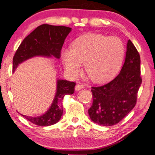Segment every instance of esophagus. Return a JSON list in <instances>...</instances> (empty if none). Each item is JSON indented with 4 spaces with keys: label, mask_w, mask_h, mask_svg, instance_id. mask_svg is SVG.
<instances>
[{
    "label": "esophagus",
    "mask_w": 155,
    "mask_h": 155,
    "mask_svg": "<svg viewBox=\"0 0 155 155\" xmlns=\"http://www.w3.org/2000/svg\"><path fill=\"white\" fill-rule=\"evenodd\" d=\"M84 85L83 84H77L76 85V86H75V90L76 91H79V90H81V88H84Z\"/></svg>",
    "instance_id": "1"
}]
</instances>
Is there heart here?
<instances>
[{"label":"heart","mask_w":155,"mask_h":155,"mask_svg":"<svg viewBox=\"0 0 155 155\" xmlns=\"http://www.w3.org/2000/svg\"><path fill=\"white\" fill-rule=\"evenodd\" d=\"M125 55V45L121 38L90 33L76 39L73 48H64L61 57L69 74L77 77L84 63L91 79L97 82L108 80L120 68Z\"/></svg>","instance_id":"heart-1"}]
</instances>
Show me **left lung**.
I'll use <instances>...</instances> for the list:
<instances>
[{
  "mask_svg": "<svg viewBox=\"0 0 155 155\" xmlns=\"http://www.w3.org/2000/svg\"><path fill=\"white\" fill-rule=\"evenodd\" d=\"M125 62L118 75L101 86H93V104L88 110L91 120L110 126L121 121L136 104L142 78L140 58L130 40L127 43Z\"/></svg>",
  "mask_w": 155,
  "mask_h": 155,
  "instance_id": "obj_1",
  "label": "left lung"
}]
</instances>
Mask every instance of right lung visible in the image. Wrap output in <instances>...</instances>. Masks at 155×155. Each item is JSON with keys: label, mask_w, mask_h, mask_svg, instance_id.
<instances>
[{"label": "right lung", "mask_w": 155, "mask_h": 155, "mask_svg": "<svg viewBox=\"0 0 155 155\" xmlns=\"http://www.w3.org/2000/svg\"><path fill=\"white\" fill-rule=\"evenodd\" d=\"M71 31V28L64 26L47 24L38 26L24 39L17 48L13 57V72L19 64L35 56H54L58 59L60 58L62 45ZM75 85V82L58 79L55 98L45 114L36 117L21 115L37 126H51L56 124L60 121L63 113L62 100L65 95H71L74 93Z\"/></svg>", "instance_id": "obj_1"}]
</instances>
